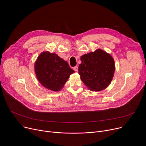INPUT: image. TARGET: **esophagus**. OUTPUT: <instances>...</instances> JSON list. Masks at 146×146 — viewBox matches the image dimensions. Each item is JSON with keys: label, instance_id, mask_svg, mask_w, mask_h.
Masks as SVG:
<instances>
[{"label": "esophagus", "instance_id": "1", "mask_svg": "<svg viewBox=\"0 0 146 146\" xmlns=\"http://www.w3.org/2000/svg\"><path fill=\"white\" fill-rule=\"evenodd\" d=\"M73 69H74V70L75 72H78V66L74 67H73Z\"/></svg>", "mask_w": 146, "mask_h": 146}]
</instances>
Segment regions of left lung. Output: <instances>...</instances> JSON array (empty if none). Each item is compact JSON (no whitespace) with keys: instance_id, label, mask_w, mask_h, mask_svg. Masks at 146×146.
<instances>
[{"instance_id":"obj_1","label":"left lung","mask_w":146,"mask_h":146,"mask_svg":"<svg viewBox=\"0 0 146 146\" xmlns=\"http://www.w3.org/2000/svg\"><path fill=\"white\" fill-rule=\"evenodd\" d=\"M80 60L79 74L89 90L98 92L109 86L115 71V61L110 54L97 49L82 56Z\"/></svg>"}]
</instances>
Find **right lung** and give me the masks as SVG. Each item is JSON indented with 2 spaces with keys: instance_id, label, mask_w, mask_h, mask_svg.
Returning <instances> with one entry per match:
<instances>
[{
  "instance_id": "1",
  "label": "right lung",
  "mask_w": 146,
  "mask_h": 146,
  "mask_svg": "<svg viewBox=\"0 0 146 146\" xmlns=\"http://www.w3.org/2000/svg\"><path fill=\"white\" fill-rule=\"evenodd\" d=\"M36 78L41 85L48 90L58 92L74 71L66 61L55 53L43 51L34 64Z\"/></svg>"
}]
</instances>
